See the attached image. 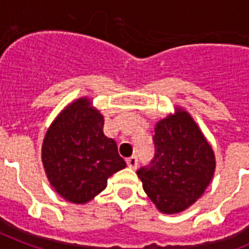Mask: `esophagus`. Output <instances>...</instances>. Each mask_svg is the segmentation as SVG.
Masks as SVG:
<instances>
[{"label": "esophagus", "instance_id": "esophagus-1", "mask_svg": "<svg viewBox=\"0 0 249 249\" xmlns=\"http://www.w3.org/2000/svg\"><path fill=\"white\" fill-rule=\"evenodd\" d=\"M126 163H127V166H129V168H131V169H135V168L138 166V158L134 157V155L130 158H127Z\"/></svg>", "mask_w": 249, "mask_h": 249}]
</instances>
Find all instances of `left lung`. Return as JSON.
<instances>
[{"label": "left lung", "instance_id": "left-lung-1", "mask_svg": "<svg viewBox=\"0 0 249 249\" xmlns=\"http://www.w3.org/2000/svg\"><path fill=\"white\" fill-rule=\"evenodd\" d=\"M155 157L138 177L146 196L164 214L188 209L204 194L215 170L214 150L187 110L155 124Z\"/></svg>", "mask_w": 249, "mask_h": 249}]
</instances>
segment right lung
<instances>
[{
  "label": "right lung",
  "mask_w": 249,
  "mask_h": 249,
  "mask_svg": "<svg viewBox=\"0 0 249 249\" xmlns=\"http://www.w3.org/2000/svg\"><path fill=\"white\" fill-rule=\"evenodd\" d=\"M103 129L104 115L88 96L68 104L47 129L41 159L50 184L65 200L86 204L126 166Z\"/></svg>",
  "instance_id": "add662e5"
}]
</instances>
